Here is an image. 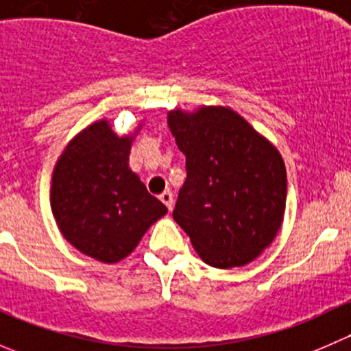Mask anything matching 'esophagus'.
Instances as JSON below:
<instances>
[{"label":"esophagus","instance_id":"34e87169","mask_svg":"<svg viewBox=\"0 0 351 351\" xmlns=\"http://www.w3.org/2000/svg\"><path fill=\"white\" fill-rule=\"evenodd\" d=\"M159 200H161L162 204H165L166 207L169 208V210H171V208H173V193L169 192V190H165V192L159 195Z\"/></svg>","mask_w":351,"mask_h":351}]
</instances>
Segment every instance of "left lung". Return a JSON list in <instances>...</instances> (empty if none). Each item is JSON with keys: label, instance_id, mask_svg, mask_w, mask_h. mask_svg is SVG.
Returning <instances> with one entry per match:
<instances>
[{"label": "left lung", "instance_id": "8db88e82", "mask_svg": "<svg viewBox=\"0 0 351 351\" xmlns=\"http://www.w3.org/2000/svg\"><path fill=\"white\" fill-rule=\"evenodd\" d=\"M168 125L186 158L173 219L210 267L253 261L284 221L287 171L277 147L226 107L173 110Z\"/></svg>", "mask_w": 351, "mask_h": 351}]
</instances>
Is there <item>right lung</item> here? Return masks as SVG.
I'll return each instance as SVG.
<instances>
[{"label": "right lung", "mask_w": 351, "mask_h": 351, "mask_svg": "<svg viewBox=\"0 0 351 351\" xmlns=\"http://www.w3.org/2000/svg\"><path fill=\"white\" fill-rule=\"evenodd\" d=\"M132 139L98 120L67 144L52 173L51 207L62 236L104 263L129 256L168 212L129 168Z\"/></svg>", "instance_id": "obj_1"}]
</instances>
